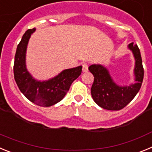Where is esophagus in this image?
Returning <instances> with one entry per match:
<instances>
[{
  "instance_id": "1",
  "label": "esophagus",
  "mask_w": 152,
  "mask_h": 152,
  "mask_svg": "<svg viewBox=\"0 0 152 152\" xmlns=\"http://www.w3.org/2000/svg\"><path fill=\"white\" fill-rule=\"evenodd\" d=\"M83 72H88V64L87 63L83 64V68H82Z\"/></svg>"
}]
</instances>
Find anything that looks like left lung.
<instances>
[{"mask_svg": "<svg viewBox=\"0 0 152 152\" xmlns=\"http://www.w3.org/2000/svg\"><path fill=\"white\" fill-rule=\"evenodd\" d=\"M128 49L135 58L134 83L128 85L119 84L111 76L110 71L101 64H93L89 71L94 76L91 92L93 100L99 107L108 110H119L124 108L138 94L144 77L140 50L137 45L130 43Z\"/></svg>", "mask_w": 152, "mask_h": 152, "instance_id": "8db88e82", "label": "left lung"}]
</instances>
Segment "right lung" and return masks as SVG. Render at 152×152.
I'll use <instances>...</instances> for the list:
<instances>
[{
	"mask_svg": "<svg viewBox=\"0 0 152 152\" xmlns=\"http://www.w3.org/2000/svg\"><path fill=\"white\" fill-rule=\"evenodd\" d=\"M36 28L26 31L16 51L13 73L19 89L28 100L36 105L51 107L61 101L66 95L72 82L81 74L82 66L61 71L56 76L45 80L33 77L26 68V50L31 35Z\"/></svg>",
	"mask_w": 152,
	"mask_h": 152,
	"instance_id": "1",
	"label": "right lung"
}]
</instances>
